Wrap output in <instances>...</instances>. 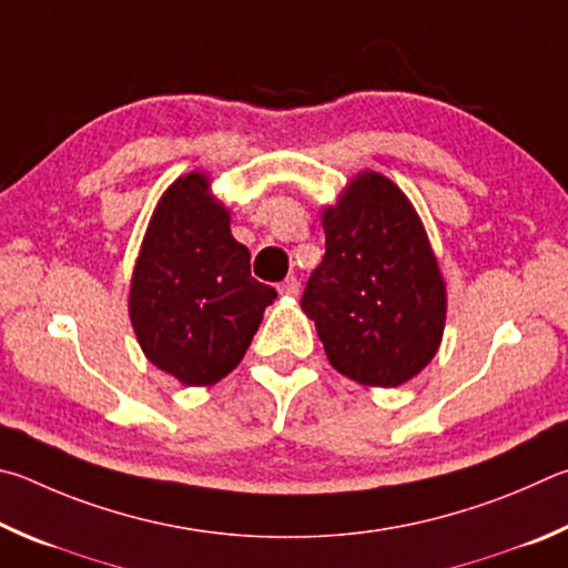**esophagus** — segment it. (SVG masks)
Listing matches in <instances>:
<instances>
[{"instance_id": "esophagus-1", "label": "esophagus", "mask_w": 568, "mask_h": 568, "mask_svg": "<svg viewBox=\"0 0 568 568\" xmlns=\"http://www.w3.org/2000/svg\"><path fill=\"white\" fill-rule=\"evenodd\" d=\"M278 294L282 296H296L300 294V282L294 276H286L282 284H278Z\"/></svg>"}]
</instances>
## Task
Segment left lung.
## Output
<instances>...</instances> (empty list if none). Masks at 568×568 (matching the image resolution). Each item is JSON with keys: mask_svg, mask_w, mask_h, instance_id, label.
Returning a JSON list of instances; mask_svg holds the SVG:
<instances>
[{"mask_svg": "<svg viewBox=\"0 0 568 568\" xmlns=\"http://www.w3.org/2000/svg\"><path fill=\"white\" fill-rule=\"evenodd\" d=\"M326 254L302 310L336 372L399 386L434 359L446 286L419 214L392 179L362 172L322 214Z\"/></svg>", "mask_w": 568, "mask_h": 568, "instance_id": "8db88e82", "label": "left lung"}]
</instances>
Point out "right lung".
<instances>
[{
	"mask_svg": "<svg viewBox=\"0 0 568 568\" xmlns=\"http://www.w3.org/2000/svg\"><path fill=\"white\" fill-rule=\"evenodd\" d=\"M274 300L252 276L206 174L179 176L159 199L129 286L146 359L186 386L216 384L242 362Z\"/></svg>",
	"mask_w": 568,
	"mask_h": 568,
	"instance_id": "obj_1",
	"label": "right lung"
}]
</instances>
